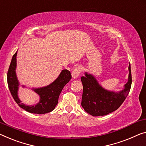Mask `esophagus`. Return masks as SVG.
<instances>
[{"label":"esophagus","instance_id":"esophagus-1","mask_svg":"<svg viewBox=\"0 0 146 146\" xmlns=\"http://www.w3.org/2000/svg\"><path fill=\"white\" fill-rule=\"evenodd\" d=\"M82 69H82V67L81 66H80L76 67L72 71V77H73V78L75 79V78L78 77V76H79L80 74L82 73Z\"/></svg>","mask_w":146,"mask_h":146}]
</instances>
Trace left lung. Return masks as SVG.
<instances>
[{
    "instance_id": "obj_1",
    "label": "left lung",
    "mask_w": 146,
    "mask_h": 146,
    "mask_svg": "<svg viewBox=\"0 0 146 146\" xmlns=\"http://www.w3.org/2000/svg\"><path fill=\"white\" fill-rule=\"evenodd\" d=\"M129 69V81L125 85V88L119 93L104 90L92 75L85 73V76L81 77L83 85L81 106L84 111L92 116H103L112 113L120 107L131 88L130 65Z\"/></svg>"
}]
</instances>
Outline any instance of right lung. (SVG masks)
Returning a JSON list of instances; mask_svg holds the SVG:
<instances>
[{
    "instance_id": "add662e5",
    "label": "right lung",
    "mask_w": 146,
    "mask_h": 146,
    "mask_svg": "<svg viewBox=\"0 0 146 146\" xmlns=\"http://www.w3.org/2000/svg\"><path fill=\"white\" fill-rule=\"evenodd\" d=\"M16 56L17 52L13 55L7 73L8 85L13 98L19 107L31 113L44 114L52 111L58 103V98L62 89L71 79V72L67 69H64L58 79L51 84L43 88L34 89V90L40 96V100L35 106H26L24 104L21 103L17 97V89L19 84L15 72L16 66Z\"/></svg>"
}]
</instances>
